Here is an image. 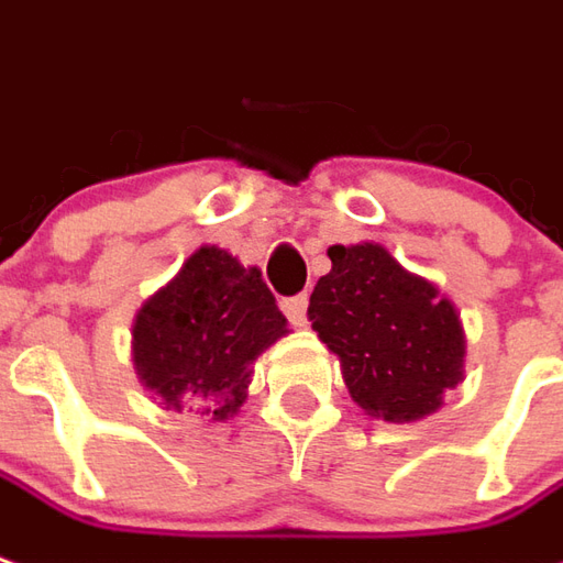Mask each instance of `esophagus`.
Here are the masks:
<instances>
[{"label": "esophagus", "mask_w": 563, "mask_h": 563, "mask_svg": "<svg viewBox=\"0 0 563 563\" xmlns=\"http://www.w3.org/2000/svg\"><path fill=\"white\" fill-rule=\"evenodd\" d=\"M286 320L292 325H305L308 322V295H292V298H283L280 301Z\"/></svg>", "instance_id": "1"}]
</instances>
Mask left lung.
Segmentation results:
<instances>
[{
    "label": "left lung",
    "instance_id": "obj_1",
    "mask_svg": "<svg viewBox=\"0 0 563 563\" xmlns=\"http://www.w3.org/2000/svg\"><path fill=\"white\" fill-rule=\"evenodd\" d=\"M308 320L341 360L353 402L372 418L418 420L463 377V329L454 305L377 243L329 246Z\"/></svg>",
    "mask_w": 563,
    "mask_h": 563
}]
</instances>
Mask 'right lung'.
Listing matches in <instances>:
<instances>
[{
    "label": "right lung",
    "mask_w": 563,
    "mask_h": 563,
    "mask_svg": "<svg viewBox=\"0 0 563 563\" xmlns=\"http://www.w3.org/2000/svg\"><path fill=\"white\" fill-rule=\"evenodd\" d=\"M286 332L262 271L200 246L136 313L133 365L161 405L225 420L246 399L255 360Z\"/></svg>",
    "instance_id": "add662e5"
}]
</instances>
